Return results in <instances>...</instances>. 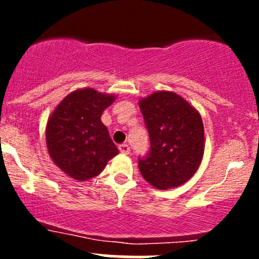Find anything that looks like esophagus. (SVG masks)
<instances>
[{
    "instance_id": "1",
    "label": "esophagus",
    "mask_w": 259,
    "mask_h": 259,
    "mask_svg": "<svg viewBox=\"0 0 259 259\" xmlns=\"http://www.w3.org/2000/svg\"><path fill=\"white\" fill-rule=\"evenodd\" d=\"M119 150H120V153H122V154H129L130 146L127 144H121V145H119Z\"/></svg>"
}]
</instances>
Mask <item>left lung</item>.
I'll list each match as a JSON object with an SVG mask.
<instances>
[{
  "label": "left lung",
  "instance_id": "8db88e82",
  "mask_svg": "<svg viewBox=\"0 0 259 259\" xmlns=\"http://www.w3.org/2000/svg\"><path fill=\"white\" fill-rule=\"evenodd\" d=\"M150 151L139 159L143 178L154 188L171 189L195 174L204 154V126L199 111L171 91L140 99Z\"/></svg>",
  "mask_w": 259,
  "mask_h": 259
}]
</instances>
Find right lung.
<instances>
[{"mask_svg": "<svg viewBox=\"0 0 259 259\" xmlns=\"http://www.w3.org/2000/svg\"><path fill=\"white\" fill-rule=\"evenodd\" d=\"M116 96L91 88L70 93L50 115L46 145L50 158L72 179L99 176L108 161L119 154L101 122V115Z\"/></svg>", "mask_w": 259, "mask_h": 259, "instance_id": "add662e5", "label": "right lung"}]
</instances>
